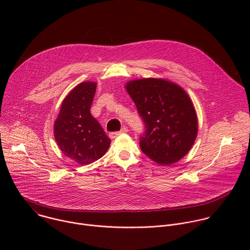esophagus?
<instances>
[{"instance_id":"esophagus-1","label":"esophagus","mask_w":250,"mask_h":250,"mask_svg":"<svg viewBox=\"0 0 250 250\" xmlns=\"http://www.w3.org/2000/svg\"><path fill=\"white\" fill-rule=\"evenodd\" d=\"M126 132H128L127 127H123L120 131H117V132H111V133H110V137L114 139V138H116L118 135H120V134H122V133H126Z\"/></svg>"}]
</instances>
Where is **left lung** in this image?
Here are the masks:
<instances>
[{
	"mask_svg": "<svg viewBox=\"0 0 250 250\" xmlns=\"http://www.w3.org/2000/svg\"><path fill=\"white\" fill-rule=\"evenodd\" d=\"M125 89L146 125L139 142L142 152L160 165L182 159L198 133L197 114L186 91L157 78L129 81Z\"/></svg>",
	"mask_w": 250,
	"mask_h": 250,
	"instance_id": "1",
	"label": "left lung"
}]
</instances>
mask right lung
Returning a JSON list of instances; mask_svg holds the SVG:
<instances>
[{"label":"right lung","mask_w":250,"mask_h":250,"mask_svg":"<svg viewBox=\"0 0 250 250\" xmlns=\"http://www.w3.org/2000/svg\"><path fill=\"white\" fill-rule=\"evenodd\" d=\"M96 82H83L64 98L54 123V137L62 153L81 165L100 159L111 139L90 113Z\"/></svg>","instance_id":"1"}]
</instances>
